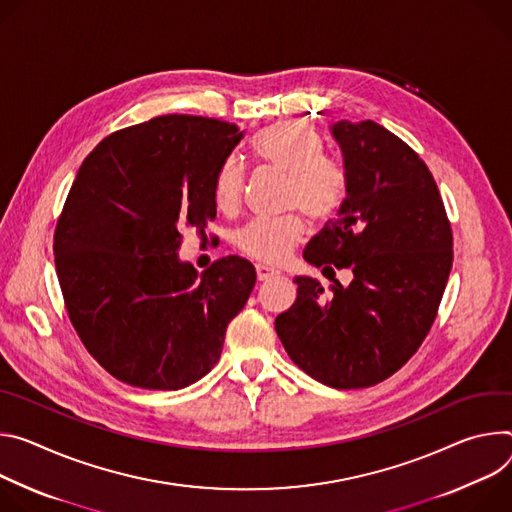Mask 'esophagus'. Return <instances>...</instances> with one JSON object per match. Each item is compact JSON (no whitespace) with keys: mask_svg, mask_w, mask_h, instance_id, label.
Wrapping results in <instances>:
<instances>
[{"mask_svg":"<svg viewBox=\"0 0 512 512\" xmlns=\"http://www.w3.org/2000/svg\"><path fill=\"white\" fill-rule=\"evenodd\" d=\"M280 272L278 270H274V268H270V266H266V264H258L256 266V276H258V280H270V278H274V276H278Z\"/></svg>","mask_w":512,"mask_h":512,"instance_id":"obj_1","label":"esophagus"}]
</instances>
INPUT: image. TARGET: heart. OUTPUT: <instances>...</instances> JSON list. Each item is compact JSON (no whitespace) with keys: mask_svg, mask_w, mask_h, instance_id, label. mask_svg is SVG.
Returning <instances> with one entry per match:
<instances>
[{"mask_svg":"<svg viewBox=\"0 0 512 512\" xmlns=\"http://www.w3.org/2000/svg\"><path fill=\"white\" fill-rule=\"evenodd\" d=\"M256 160L289 175V205H297L311 219L325 221L342 207L348 193L346 168L325 156L321 136L305 122L278 120L252 138ZM246 173L238 158L230 156L219 166L213 195L221 211L238 207ZM305 223L299 215L254 219L238 232V248L262 262L280 264L301 244Z\"/></svg>","mask_w":512,"mask_h":512,"instance_id":"obj_1","label":"heart"}]
</instances>
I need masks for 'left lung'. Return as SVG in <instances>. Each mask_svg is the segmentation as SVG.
<instances>
[{
  "mask_svg": "<svg viewBox=\"0 0 512 512\" xmlns=\"http://www.w3.org/2000/svg\"><path fill=\"white\" fill-rule=\"evenodd\" d=\"M348 193L303 258L350 268L348 287L327 295L295 276L297 301L274 321L291 360L331 388H366L392 376L419 350L441 303L451 260L449 219L419 154L372 120L331 124Z\"/></svg>",
  "mask_w": 512,
  "mask_h": 512,
  "instance_id": "left-lung-1",
  "label": "left lung"
}]
</instances>
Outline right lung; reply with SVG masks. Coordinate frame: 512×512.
Segmentation results:
<instances>
[{"label":"right lung","instance_id":"obj_1","mask_svg":"<svg viewBox=\"0 0 512 512\" xmlns=\"http://www.w3.org/2000/svg\"><path fill=\"white\" fill-rule=\"evenodd\" d=\"M244 132L201 116H160L113 132L83 160L54 232V264L75 331L113 376L179 390L219 360L254 266L205 272L179 258L185 227L215 219L213 183Z\"/></svg>","mask_w":512,"mask_h":512}]
</instances>
